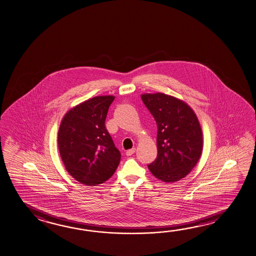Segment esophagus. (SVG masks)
<instances>
[{
  "label": "esophagus",
  "instance_id": "esophagus-1",
  "mask_svg": "<svg viewBox=\"0 0 256 256\" xmlns=\"http://www.w3.org/2000/svg\"><path fill=\"white\" fill-rule=\"evenodd\" d=\"M134 152H136V148H132V149H130V150L126 151V154L128 156H132Z\"/></svg>",
  "mask_w": 256,
  "mask_h": 256
}]
</instances>
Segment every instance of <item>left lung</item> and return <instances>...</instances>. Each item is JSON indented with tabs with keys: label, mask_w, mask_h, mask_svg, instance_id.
<instances>
[{
	"label": "left lung",
	"mask_w": 256,
	"mask_h": 256,
	"mask_svg": "<svg viewBox=\"0 0 256 256\" xmlns=\"http://www.w3.org/2000/svg\"><path fill=\"white\" fill-rule=\"evenodd\" d=\"M157 125V157L148 169L157 179L174 182L197 164L203 148L202 130L192 108L161 92L141 95Z\"/></svg>",
	"instance_id": "1"
}]
</instances>
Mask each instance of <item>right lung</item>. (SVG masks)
<instances>
[{
	"instance_id": "1",
	"label": "right lung",
	"mask_w": 256,
	"mask_h": 256,
	"mask_svg": "<svg viewBox=\"0 0 256 256\" xmlns=\"http://www.w3.org/2000/svg\"><path fill=\"white\" fill-rule=\"evenodd\" d=\"M114 96H97L78 104L64 116L58 148L72 178L89 186L110 179L120 162V152L105 126Z\"/></svg>"
}]
</instances>
